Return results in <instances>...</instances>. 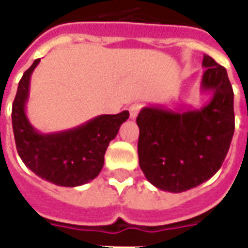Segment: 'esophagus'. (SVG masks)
Masks as SVG:
<instances>
[{"mask_svg": "<svg viewBox=\"0 0 248 248\" xmlns=\"http://www.w3.org/2000/svg\"><path fill=\"white\" fill-rule=\"evenodd\" d=\"M140 110H141V105H140V103H133V105L129 107L130 118L131 119L137 118V115H138Z\"/></svg>", "mask_w": 248, "mask_h": 248, "instance_id": "esophagus-1", "label": "esophagus"}]
</instances>
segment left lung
Listing matches in <instances>:
<instances>
[{
	"mask_svg": "<svg viewBox=\"0 0 248 248\" xmlns=\"http://www.w3.org/2000/svg\"><path fill=\"white\" fill-rule=\"evenodd\" d=\"M202 67L200 90L211 93L204 106H146L137 117L140 166L161 190L180 193L209 180L231 145L235 115L227 71L207 55Z\"/></svg>",
	"mask_w": 248,
	"mask_h": 248,
	"instance_id": "1",
	"label": "left lung"
}]
</instances>
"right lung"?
I'll return each instance as SVG.
<instances>
[{"label": "right lung", "mask_w": 248, "mask_h": 248, "mask_svg": "<svg viewBox=\"0 0 248 248\" xmlns=\"http://www.w3.org/2000/svg\"><path fill=\"white\" fill-rule=\"evenodd\" d=\"M40 63L34 60L18 83L13 107L12 124L16 148L22 162L52 184L79 186L94 180L105 164V153L121 127L127 121L129 111L115 115H98L74 129L40 133L27 117L31 76Z\"/></svg>", "instance_id": "add662e5"}]
</instances>
